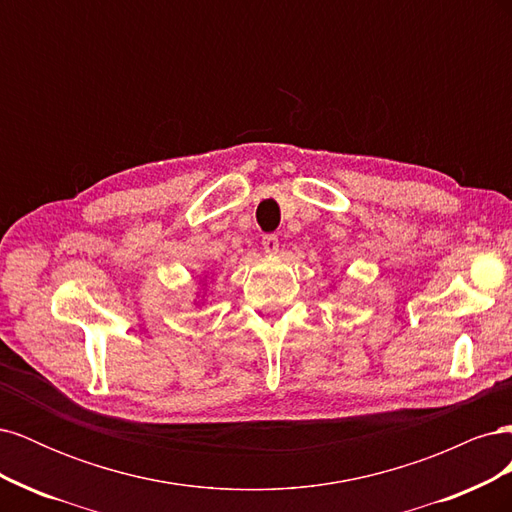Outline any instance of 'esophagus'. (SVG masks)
Returning a JSON list of instances; mask_svg holds the SVG:
<instances>
[{
    "mask_svg": "<svg viewBox=\"0 0 512 512\" xmlns=\"http://www.w3.org/2000/svg\"><path fill=\"white\" fill-rule=\"evenodd\" d=\"M262 250L267 254H277V250H280V239H277V235L262 237Z\"/></svg>",
    "mask_w": 512,
    "mask_h": 512,
    "instance_id": "esophagus-1",
    "label": "esophagus"
}]
</instances>
